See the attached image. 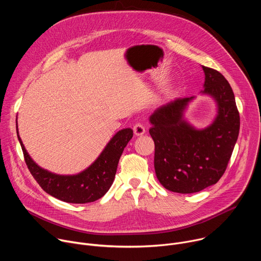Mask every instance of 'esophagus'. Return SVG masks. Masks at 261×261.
<instances>
[{"label": "esophagus", "instance_id": "1", "mask_svg": "<svg viewBox=\"0 0 261 261\" xmlns=\"http://www.w3.org/2000/svg\"><path fill=\"white\" fill-rule=\"evenodd\" d=\"M133 132H134V134L136 136H141V135H143L145 133V128H144V126L142 124L137 123L133 127Z\"/></svg>", "mask_w": 261, "mask_h": 261}]
</instances>
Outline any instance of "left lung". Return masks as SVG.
I'll list each match as a JSON object with an SVG mask.
<instances>
[{
  "instance_id": "1",
  "label": "left lung",
  "mask_w": 261,
  "mask_h": 261,
  "mask_svg": "<svg viewBox=\"0 0 261 261\" xmlns=\"http://www.w3.org/2000/svg\"><path fill=\"white\" fill-rule=\"evenodd\" d=\"M202 69L201 94L211 96L218 109L210 126L196 129L184 119L195 97L170 101L150 117L157 178L176 193H195L215 185L226 170L240 132V114L229 83L217 70Z\"/></svg>"
}]
</instances>
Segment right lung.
Listing matches in <instances>:
<instances>
[{
	"instance_id": "right-lung-1",
	"label": "right lung",
	"mask_w": 261,
	"mask_h": 261,
	"mask_svg": "<svg viewBox=\"0 0 261 261\" xmlns=\"http://www.w3.org/2000/svg\"><path fill=\"white\" fill-rule=\"evenodd\" d=\"M16 132L24 161L34 178L46 193L70 203L93 202L104 196L114 182L124 148L133 136V130L130 128L120 130L91 166L77 174L61 175L41 168L33 161L18 135L17 118Z\"/></svg>"
}]
</instances>
